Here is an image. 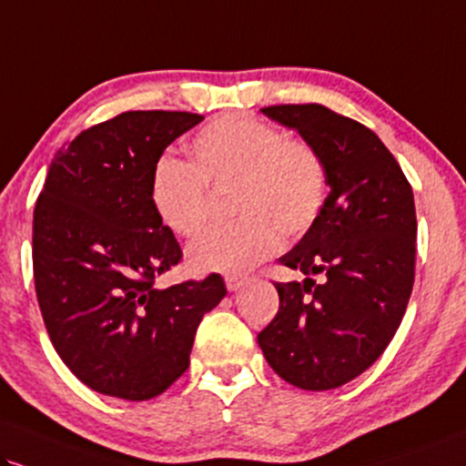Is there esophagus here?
Wrapping results in <instances>:
<instances>
[{"label":"esophagus","mask_w":466,"mask_h":466,"mask_svg":"<svg viewBox=\"0 0 466 466\" xmlns=\"http://www.w3.org/2000/svg\"><path fill=\"white\" fill-rule=\"evenodd\" d=\"M244 277H239V274H227V277H224V285H227V289L228 291H238L239 287L244 285Z\"/></svg>","instance_id":"34e87169"}]
</instances>
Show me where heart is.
I'll use <instances>...</instances> for the list:
<instances>
[{
	"mask_svg": "<svg viewBox=\"0 0 466 466\" xmlns=\"http://www.w3.org/2000/svg\"><path fill=\"white\" fill-rule=\"evenodd\" d=\"M192 164L164 155L151 175V205L179 238H194L209 218V186H233L238 222L207 231L189 246L200 272L238 274L274 255L287 238L318 222L329 198V172L319 153L287 137L277 125L227 114L194 136Z\"/></svg>",
	"mask_w": 466,
	"mask_h": 466,
	"instance_id": "obj_1",
	"label": "heart"
}]
</instances>
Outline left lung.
<instances>
[{
	"label": "left lung",
	"instance_id": "left-lung-1",
	"mask_svg": "<svg viewBox=\"0 0 466 466\" xmlns=\"http://www.w3.org/2000/svg\"><path fill=\"white\" fill-rule=\"evenodd\" d=\"M261 112L319 153L330 192L318 222L279 259L307 279L274 283L279 313L257 341L283 380L329 391L360 376L400 329L415 283V198L365 125L319 103Z\"/></svg>",
	"mask_w": 466,
	"mask_h": 466
}]
</instances>
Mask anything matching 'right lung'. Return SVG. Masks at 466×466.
Wrapping results in <instances>:
<instances>
[{"label": "right lung", "instance_id": "obj_1", "mask_svg": "<svg viewBox=\"0 0 466 466\" xmlns=\"http://www.w3.org/2000/svg\"><path fill=\"white\" fill-rule=\"evenodd\" d=\"M200 120L137 110L82 131L54 155L34 207V285L49 339L103 395L164 393L189 367L203 315L227 296L220 274L155 287L183 252L155 214L151 175Z\"/></svg>", "mask_w": 466, "mask_h": 466}]
</instances>
